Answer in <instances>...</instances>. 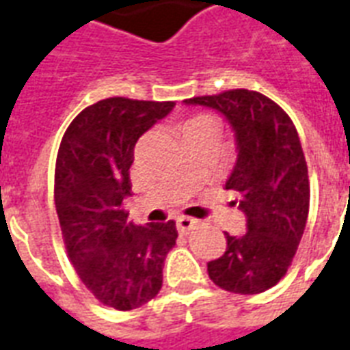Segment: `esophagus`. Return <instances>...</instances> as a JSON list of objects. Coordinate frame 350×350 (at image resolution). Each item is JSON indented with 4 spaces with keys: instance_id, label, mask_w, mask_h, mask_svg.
Segmentation results:
<instances>
[{
    "instance_id": "obj_1",
    "label": "esophagus",
    "mask_w": 350,
    "mask_h": 350,
    "mask_svg": "<svg viewBox=\"0 0 350 350\" xmlns=\"http://www.w3.org/2000/svg\"><path fill=\"white\" fill-rule=\"evenodd\" d=\"M176 226H178V232L180 234H189L193 226H195V221L193 219H189V217H178L176 219Z\"/></svg>"
}]
</instances>
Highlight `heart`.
<instances>
[{"mask_svg": "<svg viewBox=\"0 0 350 350\" xmlns=\"http://www.w3.org/2000/svg\"><path fill=\"white\" fill-rule=\"evenodd\" d=\"M206 120H211V116H208V115L195 116V118H191V120H187V124H185V128H191V126H195V124L206 122Z\"/></svg>", "mask_w": 350, "mask_h": 350, "instance_id": "heart-1", "label": "heart"}]
</instances>
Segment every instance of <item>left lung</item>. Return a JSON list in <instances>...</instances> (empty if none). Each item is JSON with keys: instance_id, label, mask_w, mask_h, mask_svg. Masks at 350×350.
I'll return each instance as SVG.
<instances>
[{"instance_id": "obj_1", "label": "left lung", "mask_w": 350, "mask_h": 350, "mask_svg": "<svg viewBox=\"0 0 350 350\" xmlns=\"http://www.w3.org/2000/svg\"><path fill=\"white\" fill-rule=\"evenodd\" d=\"M219 111L235 135L237 159L226 189L239 195L243 235L226 234V252L209 261L215 286L256 295L276 286L297 252L310 208L308 165L299 133L280 105L256 90L235 89L185 100Z\"/></svg>"}]
</instances>
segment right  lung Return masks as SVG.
<instances>
[{
	"label": "right lung",
	"mask_w": 350,
	"mask_h": 350,
	"mask_svg": "<svg viewBox=\"0 0 350 350\" xmlns=\"http://www.w3.org/2000/svg\"><path fill=\"white\" fill-rule=\"evenodd\" d=\"M174 105L102 100L72 120L57 154L55 208L70 261L90 293L120 312L159 293L178 237L174 221L137 226L122 209L137 141Z\"/></svg>",
	"instance_id": "right-lung-1"
}]
</instances>
